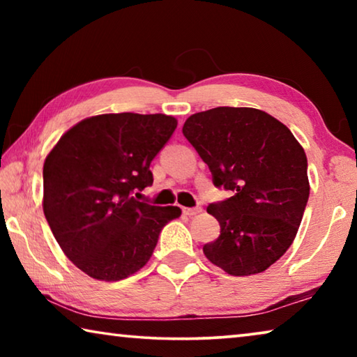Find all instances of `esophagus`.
Segmentation results:
<instances>
[{
  "label": "esophagus",
  "instance_id": "esophagus-1",
  "mask_svg": "<svg viewBox=\"0 0 357 357\" xmlns=\"http://www.w3.org/2000/svg\"><path fill=\"white\" fill-rule=\"evenodd\" d=\"M183 213H184L185 215L193 217V215H197V214L202 213V208H184Z\"/></svg>",
  "mask_w": 357,
  "mask_h": 357
}]
</instances>
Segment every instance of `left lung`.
<instances>
[{"label": "left lung", "instance_id": "1", "mask_svg": "<svg viewBox=\"0 0 357 357\" xmlns=\"http://www.w3.org/2000/svg\"><path fill=\"white\" fill-rule=\"evenodd\" d=\"M183 134L233 192L209 204L220 236L203 245L211 263L229 275L263 273L298 233L310 184L304 148L285 124L250 107H217L185 119Z\"/></svg>", "mask_w": 357, "mask_h": 357}]
</instances>
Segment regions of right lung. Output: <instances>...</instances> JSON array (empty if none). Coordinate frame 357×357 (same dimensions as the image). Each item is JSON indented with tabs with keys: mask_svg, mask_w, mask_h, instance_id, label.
Listing matches in <instances>:
<instances>
[{
	"mask_svg": "<svg viewBox=\"0 0 357 357\" xmlns=\"http://www.w3.org/2000/svg\"><path fill=\"white\" fill-rule=\"evenodd\" d=\"M173 116L107 113L82 119L44 162L45 219L64 255L96 280L118 282L149 261L178 206L135 193L153 184L151 160L176 129Z\"/></svg>",
	"mask_w": 357,
	"mask_h": 357,
	"instance_id": "right-lung-1",
	"label": "right lung"
}]
</instances>
